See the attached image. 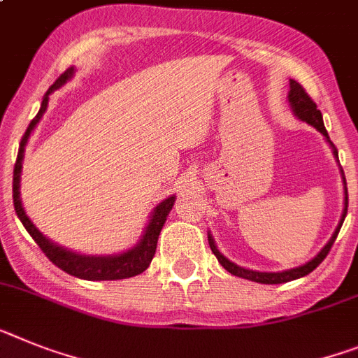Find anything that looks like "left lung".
<instances>
[{
  "label": "left lung",
  "mask_w": 358,
  "mask_h": 358,
  "mask_svg": "<svg viewBox=\"0 0 358 358\" xmlns=\"http://www.w3.org/2000/svg\"><path fill=\"white\" fill-rule=\"evenodd\" d=\"M288 99H289V105H292L293 112H295V115H297L299 119H302V121H306L308 124H311V127H315L317 130H319L322 136L326 137V141L331 145L333 148V155L335 157H338V152L337 148H335V145H333L331 141H329V136L328 132H326L324 128V121H322V114H320V110L317 108V105L313 103V99H311L310 96L306 94V90L302 88L301 83H297V81H289V94H288ZM344 185H346V179H344ZM346 190V188H344ZM346 194V206H344V213H342V219L341 222H338L337 230H335V234H333V237L329 239V243L326 244L324 248L320 250V253L317 255L315 259H311L310 262H306L304 266H299V268H293V270H286V271H279V273H266V271H253V270H246V268H241L237 266V264H234L231 261H228V259L222 255L219 250H217L215 243H213L212 235H208V243H210V248H212L213 255L217 257V261L221 262L222 268H224L226 271H230L231 275H235V277H243V279H248V280H253V282H261V284H282V282H288V280H295L299 279V277H304V275L311 273V271L315 270L317 266H319L320 262L324 261L326 255L329 253V250H331L333 243H335V239H337L338 231H341V226L342 222H344V217H346L348 213V190L344 192Z\"/></svg>",
  "instance_id": "left-lung-1"
}]
</instances>
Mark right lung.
<instances>
[{"instance_id": "obj_1", "label": "right lung", "mask_w": 358, "mask_h": 358, "mask_svg": "<svg viewBox=\"0 0 358 358\" xmlns=\"http://www.w3.org/2000/svg\"><path fill=\"white\" fill-rule=\"evenodd\" d=\"M74 74V66L66 69L59 78L56 79V83L52 85L47 90L45 97H43L41 108H39L38 115L30 121L27 132L23 134L20 143V152H17L16 164H14V177H12V199H14V208H16L17 217L20 221L23 222L25 230L29 231L30 237L36 241V244L39 246L45 255L48 257V261L52 264H56L57 268H61L66 273L79 277V279L85 280H119V279H128V277H134V275H139L150 266V262L155 255V248H157V239L159 234H161V228H163L164 221H166V215L172 210L173 203H176V197H168L163 203L159 204L157 208L152 213V219H150L148 226H146V231L143 235L141 243L137 244L136 248L128 250V252L121 253V255H114V257H87V255H79V253H72L69 250L61 248L57 244L50 243L48 239H45L41 234L38 231V228L30 222V219L27 217L25 210L21 206L20 199V173H21V163H23V152H25V145L29 141L30 132L34 130V127L39 123L41 115L45 114L48 105V96L52 92L59 88L61 85H65L70 78Z\"/></svg>"}]
</instances>
